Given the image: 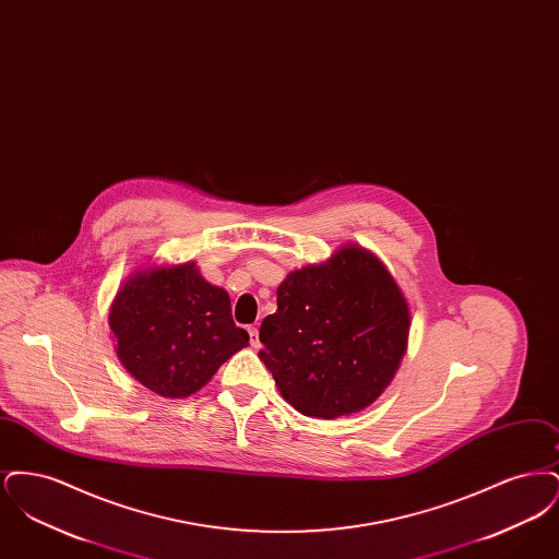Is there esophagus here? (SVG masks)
I'll return each instance as SVG.
<instances>
[{
    "label": "esophagus",
    "instance_id": "esophagus-1",
    "mask_svg": "<svg viewBox=\"0 0 559 559\" xmlns=\"http://www.w3.org/2000/svg\"><path fill=\"white\" fill-rule=\"evenodd\" d=\"M249 342H251V347L262 346V342H260V331H258V326H249Z\"/></svg>",
    "mask_w": 559,
    "mask_h": 559
}]
</instances>
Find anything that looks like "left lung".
Masks as SVG:
<instances>
[{
	"label": "left lung",
	"mask_w": 559,
	"mask_h": 559,
	"mask_svg": "<svg viewBox=\"0 0 559 559\" xmlns=\"http://www.w3.org/2000/svg\"><path fill=\"white\" fill-rule=\"evenodd\" d=\"M260 326L262 362L306 417L365 411L392 383L408 346L411 310L383 262L360 245L297 267Z\"/></svg>",
	"instance_id": "8db88e82"
}]
</instances>
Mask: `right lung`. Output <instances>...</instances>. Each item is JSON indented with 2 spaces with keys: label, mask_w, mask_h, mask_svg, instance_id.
<instances>
[{
  "label": "right lung",
  "mask_w": 559,
  "mask_h": 559,
  "mask_svg": "<svg viewBox=\"0 0 559 559\" xmlns=\"http://www.w3.org/2000/svg\"><path fill=\"white\" fill-rule=\"evenodd\" d=\"M108 326L126 371L160 399L197 394L249 346L228 293L207 283L194 262L138 267L117 289Z\"/></svg>",
  "instance_id": "obj_1"
}]
</instances>
